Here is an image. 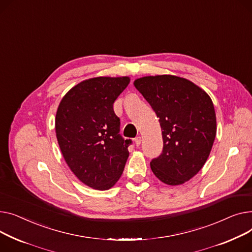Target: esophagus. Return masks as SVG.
I'll return each mask as SVG.
<instances>
[{
  "instance_id": "34e87169",
  "label": "esophagus",
  "mask_w": 252,
  "mask_h": 252,
  "mask_svg": "<svg viewBox=\"0 0 252 252\" xmlns=\"http://www.w3.org/2000/svg\"><path fill=\"white\" fill-rule=\"evenodd\" d=\"M134 142L136 144V146H139L141 144V137L140 136H137L134 138Z\"/></svg>"
}]
</instances>
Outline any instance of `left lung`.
<instances>
[{
    "label": "left lung",
    "instance_id": "1",
    "mask_svg": "<svg viewBox=\"0 0 252 252\" xmlns=\"http://www.w3.org/2000/svg\"><path fill=\"white\" fill-rule=\"evenodd\" d=\"M161 128V154L151 168L168 185H179L196 175L208 159L217 133L214 103L201 88L173 75L146 76L134 81Z\"/></svg>",
    "mask_w": 252,
    "mask_h": 252
}]
</instances>
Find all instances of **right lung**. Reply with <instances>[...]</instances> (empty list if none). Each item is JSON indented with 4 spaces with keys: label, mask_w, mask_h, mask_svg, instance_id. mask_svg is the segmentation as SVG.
I'll return each instance as SVG.
<instances>
[{
    "label": "right lung",
    "mask_w": 252,
    "mask_h": 252,
    "mask_svg": "<svg viewBox=\"0 0 252 252\" xmlns=\"http://www.w3.org/2000/svg\"><path fill=\"white\" fill-rule=\"evenodd\" d=\"M128 77H96L80 82L61 100L56 134L71 171L85 185L107 190L119 180L131 139L120 134L113 105L129 84Z\"/></svg>",
    "instance_id": "add662e5"
}]
</instances>
